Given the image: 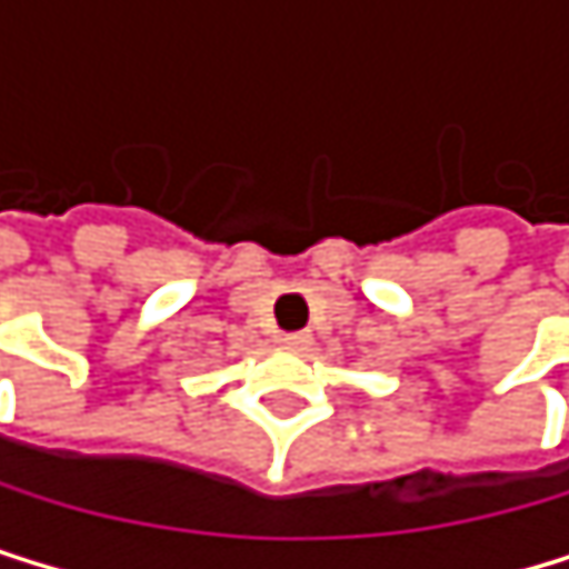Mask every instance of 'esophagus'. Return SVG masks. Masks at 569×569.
Masks as SVG:
<instances>
[{
	"mask_svg": "<svg viewBox=\"0 0 569 569\" xmlns=\"http://www.w3.org/2000/svg\"><path fill=\"white\" fill-rule=\"evenodd\" d=\"M282 345H287L290 351H307L313 345V338L307 331H290V335H282Z\"/></svg>",
	"mask_w": 569,
	"mask_h": 569,
	"instance_id": "34e87169",
	"label": "esophagus"
}]
</instances>
